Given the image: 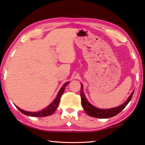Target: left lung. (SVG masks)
<instances>
[{"mask_svg": "<svg viewBox=\"0 0 145 145\" xmlns=\"http://www.w3.org/2000/svg\"><path fill=\"white\" fill-rule=\"evenodd\" d=\"M134 91L132 92L131 95L129 96V98L127 101H125V103H124L123 105L120 106L113 108L110 109H99L97 108L95 106H93V105H91L90 103H89L87 101L84 93L83 92V85L81 84V104L83 107V109L85 111L89 116H91V117L94 118H112L113 116H115L117 114L121 112L124 108L127 105V104L129 103V101H131L132 97H133Z\"/></svg>", "mask_w": 145, "mask_h": 145, "instance_id": "8db88e82", "label": "left lung"}]
</instances>
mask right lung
I'll return each mask as SVG.
<instances>
[{"instance_id": "right-lung-1", "label": "right lung", "mask_w": 145, "mask_h": 145, "mask_svg": "<svg viewBox=\"0 0 145 145\" xmlns=\"http://www.w3.org/2000/svg\"><path fill=\"white\" fill-rule=\"evenodd\" d=\"M69 83V82H66L65 84L63 85L62 88L60 89L59 92L57 95V97L56 99H54V101L52 102V103L50 104V105L46 108L42 110L41 111L37 112H26L24 111L23 110L20 109V108H18V106H16L18 108V109L22 113H23L24 114H25L26 116H33V117H45V116H50L56 111V110L58 107L59 102L60 101V98L62 97L63 93H64L65 87Z\"/></svg>"}]
</instances>
